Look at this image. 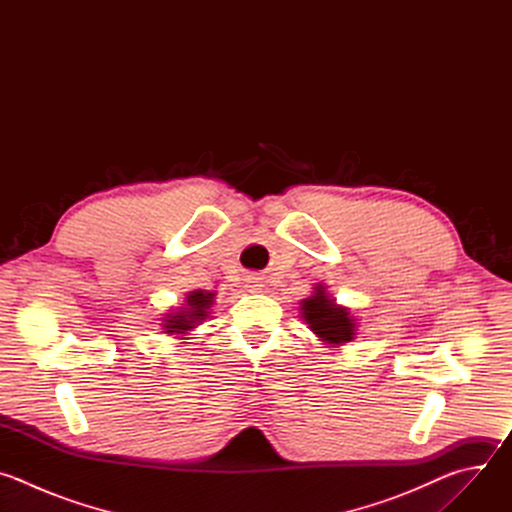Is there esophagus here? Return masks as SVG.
<instances>
[{
    "label": "esophagus",
    "instance_id": "esophagus-1",
    "mask_svg": "<svg viewBox=\"0 0 512 512\" xmlns=\"http://www.w3.org/2000/svg\"><path fill=\"white\" fill-rule=\"evenodd\" d=\"M245 281H247V287H249V289H259V287H261V281H259V277H253V275H249Z\"/></svg>",
    "mask_w": 512,
    "mask_h": 512
}]
</instances>
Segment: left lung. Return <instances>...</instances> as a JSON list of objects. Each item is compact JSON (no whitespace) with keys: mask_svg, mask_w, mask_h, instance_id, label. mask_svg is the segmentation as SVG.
Wrapping results in <instances>:
<instances>
[{"mask_svg":"<svg viewBox=\"0 0 512 512\" xmlns=\"http://www.w3.org/2000/svg\"><path fill=\"white\" fill-rule=\"evenodd\" d=\"M304 320L310 324V328L328 344H342L352 340L354 334V322L348 318V312L344 308L334 306L332 300L324 294V287L320 285L316 294L302 304Z\"/></svg>","mask_w":512,"mask_h":512,"instance_id":"obj_1","label":"left lung"}]
</instances>
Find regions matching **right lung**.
<instances>
[{
	"label": "right lung",
	"instance_id": "add662e5",
	"mask_svg": "<svg viewBox=\"0 0 512 512\" xmlns=\"http://www.w3.org/2000/svg\"><path fill=\"white\" fill-rule=\"evenodd\" d=\"M214 294H208V291H190V296L186 298L188 308L174 312V316H168L166 320V332L170 334H184L186 330H192L198 322H202L208 316V308L212 306Z\"/></svg>",
	"mask_w": 512,
	"mask_h": 512
}]
</instances>
